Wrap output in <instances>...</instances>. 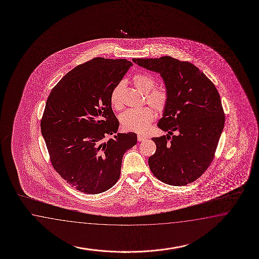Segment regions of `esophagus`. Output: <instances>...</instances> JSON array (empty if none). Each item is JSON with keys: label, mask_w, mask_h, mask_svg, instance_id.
<instances>
[{"label": "esophagus", "mask_w": 259, "mask_h": 259, "mask_svg": "<svg viewBox=\"0 0 259 259\" xmlns=\"http://www.w3.org/2000/svg\"><path fill=\"white\" fill-rule=\"evenodd\" d=\"M144 139H146V137H145V136H143V135H138V140L139 142L143 141Z\"/></svg>", "instance_id": "obj_1"}]
</instances>
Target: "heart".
<instances>
[{
    "instance_id": "1",
    "label": "heart",
    "mask_w": 259,
    "mask_h": 259,
    "mask_svg": "<svg viewBox=\"0 0 259 259\" xmlns=\"http://www.w3.org/2000/svg\"><path fill=\"white\" fill-rule=\"evenodd\" d=\"M133 83L140 92L146 94V101L155 109L158 113H162L168 103V93L162 87H154L155 80L147 73H138L133 77ZM123 83L120 82L112 90L110 95V104L112 108H121V93ZM155 118L154 110L150 107L127 109L121 116V126L125 130L143 133L150 126Z\"/></svg>"
}]
</instances>
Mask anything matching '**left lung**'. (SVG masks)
Masks as SVG:
<instances>
[{
  "label": "left lung",
  "mask_w": 259,
  "mask_h": 259,
  "mask_svg": "<svg viewBox=\"0 0 259 259\" xmlns=\"http://www.w3.org/2000/svg\"><path fill=\"white\" fill-rule=\"evenodd\" d=\"M161 75L168 103L158 127L166 136L153 138L156 152L149 158L156 179L184 186L199 179L213 160L225 124L221 99L213 82L193 64L172 57L133 58Z\"/></svg>",
  "instance_id": "obj_1"
}]
</instances>
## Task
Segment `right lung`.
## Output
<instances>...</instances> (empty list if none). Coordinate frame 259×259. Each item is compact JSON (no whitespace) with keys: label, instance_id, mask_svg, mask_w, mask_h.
Listing matches in <instances>:
<instances>
[{"label":"right lung","instance_id":"obj_1","mask_svg":"<svg viewBox=\"0 0 259 259\" xmlns=\"http://www.w3.org/2000/svg\"><path fill=\"white\" fill-rule=\"evenodd\" d=\"M133 66L127 59L95 58L64 76L48 96L40 120L50 160L67 183L98 194L117 183L123 154L138 141L136 133L120 134L110 95Z\"/></svg>","mask_w":259,"mask_h":259}]
</instances>
